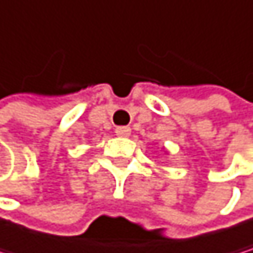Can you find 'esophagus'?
<instances>
[{
	"instance_id": "34e87169",
	"label": "esophagus",
	"mask_w": 253,
	"mask_h": 253,
	"mask_svg": "<svg viewBox=\"0 0 253 253\" xmlns=\"http://www.w3.org/2000/svg\"><path fill=\"white\" fill-rule=\"evenodd\" d=\"M115 133H117V136L127 138V136H130L132 130H130V127H124V126H121V127H117L115 129Z\"/></svg>"
}]
</instances>
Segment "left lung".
Here are the masks:
<instances>
[{"mask_svg": "<svg viewBox=\"0 0 253 253\" xmlns=\"http://www.w3.org/2000/svg\"><path fill=\"white\" fill-rule=\"evenodd\" d=\"M165 153H167V152H165Z\"/></svg>", "mask_w": 253, "mask_h": 253, "instance_id": "left-lung-1", "label": "left lung"}]
</instances>
